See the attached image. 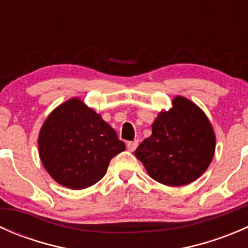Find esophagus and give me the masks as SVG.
<instances>
[{"label":"esophagus","instance_id":"1","mask_svg":"<svg viewBox=\"0 0 248 248\" xmlns=\"http://www.w3.org/2000/svg\"><path fill=\"white\" fill-rule=\"evenodd\" d=\"M139 141L138 140H134V141H128L127 142V149L129 150V151H134V150L137 149V146H138Z\"/></svg>","mask_w":248,"mask_h":248}]
</instances>
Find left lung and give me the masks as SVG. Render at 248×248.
Returning a JSON list of instances; mask_svg holds the SVG:
<instances>
[{"label":"left lung","instance_id":"1","mask_svg":"<svg viewBox=\"0 0 248 248\" xmlns=\"http://www.w3.org/2000/svg\"><path fill=\"white\" fill-rule=\"evenodd\" d=\"M215 147L214 129L204 111L189 99L176 96L171 109L159 112L152 134L134 155L152 179L179 187L204 174Z\"/></svg>","mask_w":248,"mask_h":248}]
</instances>
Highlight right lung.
<instances>
[{
	"label": "right lung",
	"instance_id": "add662e5",
	"mask_svg": "<svg viewBox=\"0 0 248 248\" xmlns=\"http://www.w3.org/2000/svg\"><path fill=\"white\" fill-rule=\"evenodd\" d=\"M38 147L50 176L71 189L98 182L110 159L126 149L101 115L79 98L52 110L39 132Z\"/></svg>",
	"mask_w": 248,
	"mask_h": 248
}]
</instances>
